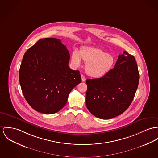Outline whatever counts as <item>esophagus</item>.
<instances>
[{"label": "esophagus", "instance_id": "esophagus-1", "mask_svg": "<svg viewBox=\"0 0 158 158\" xmlns=\"http://www.w3.org/2000/svg\"><path fill=\"white\" fill-rule=\"evenodd\" d=\"M81 79H82V82H85V81H86L85 76H84L83 74H81Z\"/></svg>", "mask_w": 158, "mask_h": 158}]
</instances>
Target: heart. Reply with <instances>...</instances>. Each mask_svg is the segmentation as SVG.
Returning <instances> with one entry per match:
<instances>
[{"label": "heart", "instance_id": "obj_1", "mask_svg": "<svg viewBox=\"0 0 158 158\" xmlns=\"http://www.w3.org/2000/svg\"><path fill=\"white\" fill-rule=\"evenodd\" d=\"M81 59L86 64L85 71L88 75L94 78H100L106 75L112 69L115 60L113 55L101 49L85 47L73 50L72 62L74 67H79Z\"/></svg>", "mask_w": 158, "mask_h": 158}]
</instances>
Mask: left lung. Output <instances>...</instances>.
<instances>
[{
	"mask_svg": "<svg viewBox=\"0 0 158 158\" xmlns=\"http://www.w3.org/2000/svg\"><path fill=\"white\" fill-rule=\"evenodd\" d=\"M139 80L134 56L124 51L115 67L105 76L86 79V105L88 110L101 119L120 115L134 99Z\"/></svg>",
	"mask_w": 158,
	"mask_h": 158,
	"instance_id": "obj_1",
	"label": "left lung"
}]
</instances>
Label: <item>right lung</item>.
Wrapping results in <instances>:
<instances>
[{"label": "right lung", "instance_id": "1", "mask_svg": "<svg viewBox=\"0 0 158 158\" xmlns=\"http://www.w3.org/2000/svg\"><path fill=\"white\" fill-rule=\"evenodd\" d=\"M69 60L66 46L55 38L41 39L26 52L19 81L33 109L52 114L65 106L70 93L82 81L79 71L70 69Z\"/></svg>", "mask_w": 158, "mask_h": 158}]
</instances>
